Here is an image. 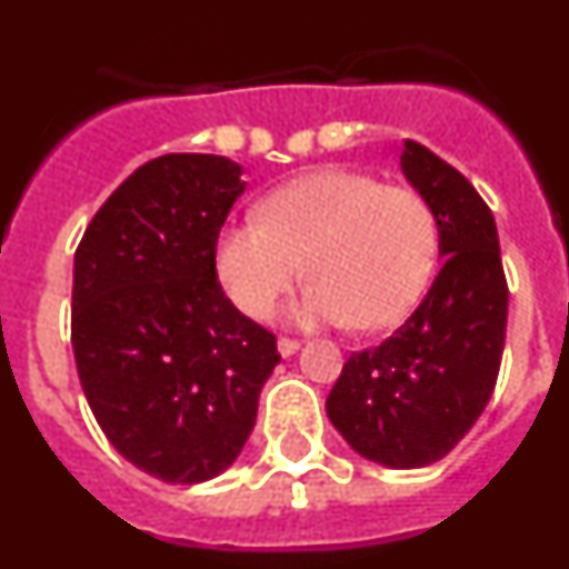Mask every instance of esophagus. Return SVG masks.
<instances>
[{
  "mask_svg": "<svg viewBox=\"0 0 569 569\" xmlns=\"http://www.w3.org/2000/svg\"><path fill=\"white\" fill-rule=\"evenodd\" d=\"M299 347H301L299 339H288V336H281L279 339V353L284 356V359H288V356H293Z\"/></svg>",
  "mask_w": 569,
  "mask_h": 569,
  "instance_id": "1",
  "label": "esophagus"
}]
</instances>
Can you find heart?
<instances>
[{
  "mask_svg": "<svg viewBox=\"0 0 569 569\" xmlns=\"http://www.w3.org/2000/svg\"><path fill=\"white\" fill-rule=\"evenodd\" d=\"M436 250V213L419 190L321 168L276 188L259 219L222 228L216 273L241 313L264 319L301 270L310 284L293 308L296 319L376 330L419 301Z\"/></svg>",
  "mask_w": 569,
  "mask_h": 569,
  "instance_id": "obj_1",
  "label": "heart"
}]
</instances>
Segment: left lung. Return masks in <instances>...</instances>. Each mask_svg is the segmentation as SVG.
I'll return each mask as SVG.
<instances>
[{
    "label": "left lung",
    "instance_id": "obj_1",
    "mask_svg": "<svg viewBox=\"0 0 569 569\" xmlns=\"http://www.w3.org/2000/svg\"><path fill=\"white\" fill-rule=\"evenodd\" d=\"M401 170L433 208L445 261L413 316L341 367L328 416L356 453L407 470L445 459L499 379L507 279L496 222L465 176L407 139Z\"/></svg>",
    "mask_w": 569,
    "mask_h": 569
}]
</instances>
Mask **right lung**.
<instances>
[{"instance_id":"1","label":"right lung","mask_w":569,"mask_h":569,"mask_svg":"<svg viewBox=\"0 0 569 569\" xmlns=\"http://www.w3.org/2000/svg\"><path fill=\"white\" fill-rule=\"evenodd\" d=\"M241 193L224 156L150 159L97 210L73 259L70 341L90 410L130 465L168 485L233 465L281 361L276 336L216 276Z\"/></svg>"}]
</instances>
